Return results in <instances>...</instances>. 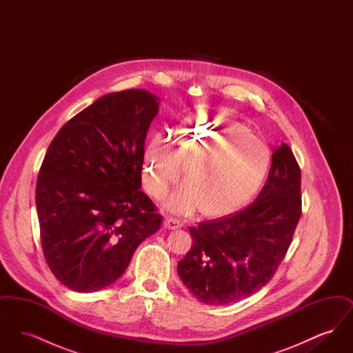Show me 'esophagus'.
Wrapping results in <instances>:
<instances>
[{
	"label": "esophagus",
	"mask_w": 353,
	"mask_h": 353,
	"mask_svg": "<svg viewBox=\"0 0 353 353\" xmlns=\"http://www.w3.org/2000/svg\"><path fill=\"white\" fill-rule=\"evenodd\" d=\"M164 225H165V228H168L170 230H176V229H180L183 226V222L180 219L167 217Z\"/></svg>",
	"instance_id": "1"
}]
</instances>
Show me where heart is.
<instances>
[{
	"label": "heart",
	"instance_id": "obj_1",
	"mask_svg": "<svg viewBox=\"0 0 353 353\" xmlns=\"http://www.w3.org/2000/svg\"><path fill=\"white\" fill-rule=\"evenodd\" d=\"M270 164L266 141L241 120L222 114H200L185 120L172 143L153 137L144 151L143 183L161 199L186 169V184L167 206L181 214L202 209L210 217L230 214L245 205L262 184Z\"/></svg>",
	"mask_w": 353,
	"mask_h": 353
}]
</instances>
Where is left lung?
<instances>
[{
	"label": "left lung",
	"instance_id": "left-lung-1",
	"mask_svg": "<svg viewBox=\"0 0 353 353\" xmlns=\"http://www.w3.org/2000/svg\"><path fill=\"white\" fill-rule=\"evenodd\" d=\"M302 214L301 168L290 147L274 148L268 181L246 209L189 228L193 245L177 272L201 303L225 305L268 285Z\"/></svg>",
	"mask_w": 353,
	"mask_h": 353
}]
</instances>
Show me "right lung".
<instances>
[{
	"instance_id": "add662e5",
	"label": "right lung",
	"mask_w": 353,
	"mask_h": 353,
	"mask_svg": "<svg viewBox=\"0 0 353 353\" xmlns=\"http://www.w3.org/2000/svg\"><path fill=\"white\" fill-rule=\"evenodd\" d=\"M159 98L111 92L70 119L39 169L35 203L45 259L77 292L117 282L163 217L140 190L144 144Z\"/></svg>"
}]
</instances>
